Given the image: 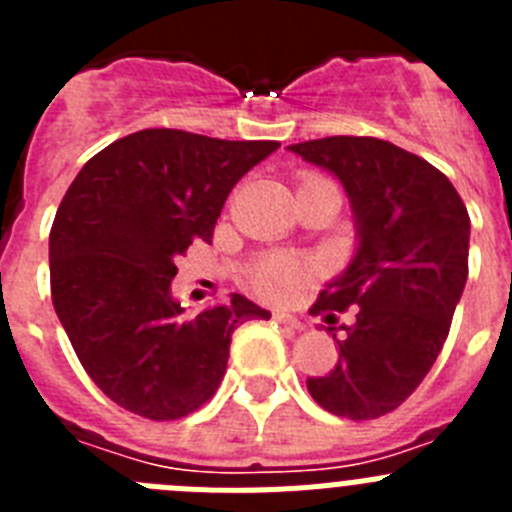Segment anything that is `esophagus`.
<instances>
[{"mask_svg":"<svg viewBox=\"0 0 512 512\" xmlns=\"http://www.w3.org/2000/svg\"><path fill=\"white\" fill-rule=\"evenodd\" d=\"M274 320L292 330H305V323L300 318H295V315H289V312H274Z\"/></svg>","mask_w":512,"mask_h":512,"instance_id":"esophagus-1","label":"esophagus"}]
</instances>
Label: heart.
Segmentation results:
<instances>
[{
    "label": "heart",
    "instance_id": "b5f03b06",
    "mask_svg": "<svg viewBox=\"0 0 512 512\" xmlns=\"http://www.w3.org/2000/svg\"><path fill=\"white\" fill-rule=\"evenodd\" d=\"M307 274L310 269L300 261L269 259L253 271V289L266 300H292L300 292V284Z\"/></svg>",
    "mask_w": 512,
    "mask_h": 512
}]
</instances>
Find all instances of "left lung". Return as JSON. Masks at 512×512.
I'll use <instances>...</instances> for the list:
<instances>
[{
    "label": "left lung",
    "mask_w": 512,
    "mask_h": 512,
    "mask_svg": "<svg viewBox=\"0 0 512 512\" xmlns=\"http://www.w3.org/2000/svg\"><path fill=\"white\" fill-rule=\"evenodd\" d=\"M287 151L336 176L356 228L354 256L312 307L325 323L354 307V323L328 328L338 364L307 390L338 418H379L413 395L449 336L469 274V212L436 166L387 140L336 135Z\"/></svg>",
    "instance_id": "8db88e82"
}]
</instances>
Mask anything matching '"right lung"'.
<instances>
[{"label": "right lung", "instance_id": "add662e5", "mask_svg": "<svg viewBox=\"0 0 512 512\" xmlns=\"http://www.w3.org/2000/svg\"><path fill=\"white\" fill-rule=\"evenodd\" d=\"M277 148L138 130L71 182L48 241L53 307L81 366L120 408L151 420L194 413L223 379L233 330L271 318L235 292L187 318L171 279L192 241H210L238 179Z\"/></svg>", "mask_w": 512, "mask_h": 512}]
</instances>
